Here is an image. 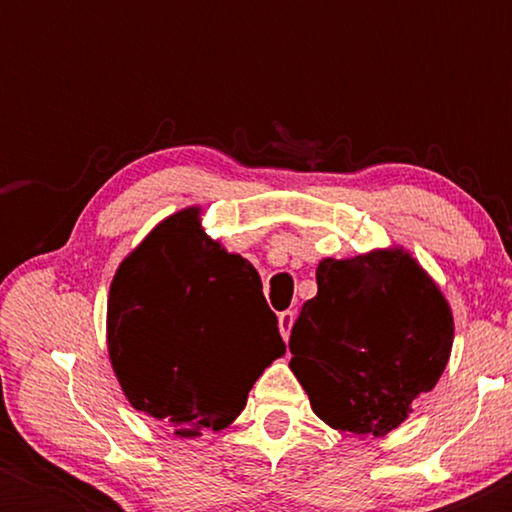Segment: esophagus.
Returning a JSON list of instances; mask_svg holds the SVG:
<instances>
[{
	"label": "esophagus",
	"mask_w": 512,
	"mask_h": 512,
	"mask_svg": "<svg viewBox=\"0 0 512 512\" xmlns=\"http://www.w3.org/2000/svg\"><path fill=\"white\" fill-rule=\"evenodd\" d=\"M291 326H293V312L291 310L279 312V331H282V338L284 340H289Z\"/></svg>",
	"instance_id": "1"
}]
</instances>
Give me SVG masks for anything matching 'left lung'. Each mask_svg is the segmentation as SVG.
Wrapping results in <instances>:
<instances>
[{"mask_svg": "<svg viewBox=\"0 0 512 512\" xmlns=\"http://www.w3.org/2000/svg\"><path fill=\"white\" fill-rule=\"evenodd\" d=\"M317 286L291 328L289 368L331 429L387 436L443 375L452 307L403 247L321 258Z\"/></svg>", "mask_w": 512, "mask_h": 512, "instance_id": "8db88e82", "label": "left lung"}]
</instances>
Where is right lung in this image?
Wrapping results in <instances>:
<instances>
[{"mask_svg": "<svg viewBox=\"0 0 512 512\" xmlns=\"http://www.w3.org/2000/svg\"><path fill=\"white\" fill-rule=\"evenodd\" d=\"M107 349L132 408L179 438L226 429L286 354L254 265L202 228V207L158 223L118 265Z\"/></svg>", "mask_w": 512, "mask_h": 512, "instance_id": "obj_1", "label": "right lung"}]
</instances>
